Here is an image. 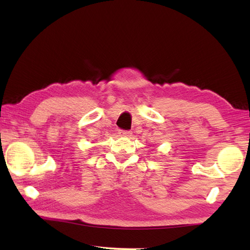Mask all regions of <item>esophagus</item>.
I'll return each mask as SVG.
<instances>
[{"label":"esophagus","instance_id":"34e87169","mask_svg":"<svg viewBox=\"0 0 250 250\" xmlns=\"http://www.w3.org/2000/svg\"><path fill=\"white\" fill-rule=\"evenodd\" d=\"M118 134L120 136H124V137H130L132 136V132L131 131H124V130H120L118 132Z\"/></svg>","mask_w":250,"mask_h":250}]
</instances>
